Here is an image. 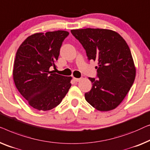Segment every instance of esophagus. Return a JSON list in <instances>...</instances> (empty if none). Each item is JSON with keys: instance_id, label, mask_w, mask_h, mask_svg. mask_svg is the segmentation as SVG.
<instances>
[{"instance_id": "34e87169", "label": "esophagus", "mask_w": 150, "mask_h": 150, "mask_svg": "<svg viewBox=\"0 0 150 150\" xmlns=\"http://www.w3.org/2000/svg\"><path fill=\"white\" fill-rule=\"evenodd\" d=\"M73 79H74V81L76 82H79V81H80V80H81L80 78H75V77L73 78Z\"/></svg>"}]
</instances>
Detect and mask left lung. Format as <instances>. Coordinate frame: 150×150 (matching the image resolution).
<instances>
[{
    "mask_svg": "<svg viewBox=\"0 0 150 150\" xmlns=\"http://www.w3.org/2000/svg\"><path fill=\"white\" fill-rule=\"evenodd\" d=\"M71 32L85 49L88 60L98 62L97 77H89L92 87L85 94L86 101L100 111L116 108L129 92L136 75L125 40L107 29H77Z\"/></svg>",
    "mask_w": 150,
    "mask_h": 150,
    "instance_id": "left-lung-1",
    "label": "left lung"
}]
</instances>
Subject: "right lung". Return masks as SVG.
Here are the masks:
<instances>
[{
	"instance_id": "1",
	"label": "right lung",
	"mask_w": 150,
	"mask_h": 150,
	"mask_svg": "<svg viewBox=\"0 0 150 150\" xmlns=\"http://www.w3.org/2000/svg\"><path fill=\"white\" fill-rule=\"evenodd\" d=\"M69 32L36 33L21 44L14 61L13 80L28 104L39 111H48L60 104L71 88V77L50 71L56 68L62 42Z\"/></svg>"
}]
</instances>
